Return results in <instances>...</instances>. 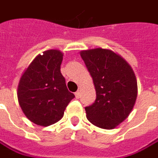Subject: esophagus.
<instances>
[{"instance_id": "esophagus-1", "label": "esophagus", "mask_w": 158, "mask_h": 158, "mask_svg": "<svg viewBox=\"0 0 158 158\" xmlns=\"http://www.w3.org/2000/svg\"><path fill=\"white\" fill-rule=\"evenodd\" d=\"M74 95H75V98H76V99H79V98L81 97V93H80V91H77V92L74 94Z\"/></svg>"}]
</instances>
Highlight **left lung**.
I'll use <instances>...</instances> for the list:
<instances>
[{
    "instance_id": "obj_1",
    "label": "left lung",
    "mask_w": 158,
    "mask_h": 158,
    "mask_svg": "<svg viewBox=\"0 0 158 158\" xmlns=\"http://www.w3.org/2000/svg\"><path fill=\"white\" fill-rule=\"evenodd\" d=\"M93 77L94 102L85 107L88 120L102 129H114L131 112L138 95V85L130 65L113 51L95 48L81 52Z\"/></svg>"
}]
</instances>
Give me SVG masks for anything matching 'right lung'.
I'll list each match as a JSON object with an SVG mask.
<instances>
[{
	"mask_svg": "<svg viewBox=\"0 0 158 158\" xmlns=\"http://www.w3.org/2000/svg\"><path fill=\"white\" fill-rule=\"evenodd\" d=\"M62 60L59 50L45 51L32 61L19 80V106L26 117L37 125L47 127L60 120L74 98L60 71Z\"/></svg>",
	"mask_w": 158,
	"mask_h": 158,
	"instance_id": "right-lung-1",
	"label": "right lung"
}]
</instances>
